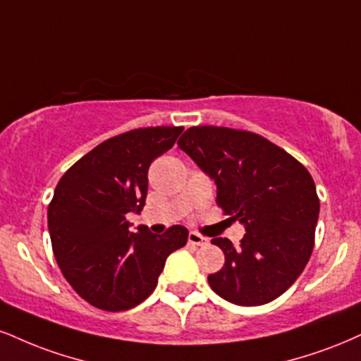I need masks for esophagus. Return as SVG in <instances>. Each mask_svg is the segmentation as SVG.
<instances>
[{
  "label": "esophagus",
  "mask_w": 361,
  "mask_h": 361,
  "mask_svg": "<svg viewBox=\"0 0 361 361\" xmlns=\"http://www.w3.org/2000/svg\"><path fill=\"white\" fill-rule=\"evenodd\" d=\"M188 242L192 245H197V247H203L208 244V238L207 237H202L200 233H195V232H190L188 233Z\"/></svg>",
  "instance_id": "esophagus-1"
}]
</instances>
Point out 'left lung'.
Masks as SVG:
<instances>
[{"mask_svg":"<svg viewBox=\"0 0 361 361\" xmlns=\"http://www.w3.org/2000/svg\"><path fill=\"white\" fill-rule=\"evenodd\" d=\"M216 185V205L245 227L240 245L212 238L225 264L210 288L238 306H260L286 293L314 247L319 198L310 171L289 153L250 131L195 126L178 139Z\"/></svg>","mask_w":361,"mask_h":361,"instance_id":"obj_1","label":"left lung"}]
</instances>
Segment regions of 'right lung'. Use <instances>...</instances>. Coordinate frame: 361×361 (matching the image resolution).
<instances>
[{
  "label": "right lung",
  "instance_id": "obj_1",
  "mask_svg": "<svg viewBox=\"0 0 361 361\" xmlns=\"http://www.w3.org/2000/svg\"><path fill=\"white\" fill-rule=\"evenodd\" d=\"M183 128L133 129L95 146L68 168L49 205L51 249L60 271L82 299L104 311H126L153 293L171 252L188 240L183 225L154 235L131 232L126 215L139 214L147 169L175 145Z\"/></svg>",
  "mask_w": 361,
  "mask_h": 361
}]
</instances>
